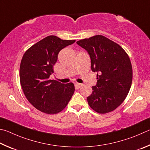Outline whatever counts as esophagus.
<instances>
[{"instance_id": "1", "label": "esophagus", "mask_w": 150, "mask_h": 150, "mask_svg": "<svg viewBox=\"0 0 150 150\" xmlns=\"http://www.w3.org/2000/svg\"><path fill=\"white\" fill-rule=\"evenodd\" d=\"M83 84H82V83H75V86H76V87L77 88H80L81 87V86H82Z\"/></svg>"}]
</instances>
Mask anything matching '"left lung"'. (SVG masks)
<instances>
[{
	"mask_svg": "<svg viewBox=\"0 0 150 150\" xmlns=\"http://www.w3.org/2000/svg\"><path fill=\"white\" fill-rule=\"evenodd\" d=\"M76 43L86 49L91 68L97 72V84L87 98L91 109L100 114L116 109L127 98L132 85V68L130 58L119 44L98 35Z\"/></svg>",
	"mask_w": 150,
	"mask_h": 150,
	"instance_id": "left-lung-1",
	"label": "left lung"
}]
</instances>
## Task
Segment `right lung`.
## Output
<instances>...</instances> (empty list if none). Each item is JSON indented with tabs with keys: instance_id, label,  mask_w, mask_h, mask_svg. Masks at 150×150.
<instances>
[{
	"instance_id": "1",
	"label": "right lung",
	"mask_w": 150,
	"mask_h": 150,
	"mask_svg": "<svg viewBox=\"0 0 150 150\" xmlns=\"http://www.w3.org/2000/svg\"><path fill=\"white\" fill-rule=\"evenodd\" d=\"M75 40H62L49 35L34 44L25 52L20 63L21 86L29 102L46 114H57L64 109L74 92L72 82L62 83L49 80L54 72L60 50Z\"/></svg>"
}]
</instances>
